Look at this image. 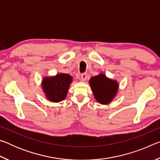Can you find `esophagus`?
<instances>
[{"instance_id":"obj_1","label":"esophagus","mask_w":160,"mask_h":160,"mask_svg":"<svg viewBox=\"0 0 160 160\" xmlns=\"http://www.w3.org/2000/svg\"><path fill=\"white\" fill-rule=\"evenodd\" d=\"M87 78H88V74L87 73H82L80 75V80L81 81H85L86 80Z\"/></svg>"}]
</instances>
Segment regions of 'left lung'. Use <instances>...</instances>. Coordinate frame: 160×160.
<instances>
[{"label": "left lung", "instance_id": "1", "mask_svg": "<svg viewBox=\"0 0 160 160\" xmlns=\"http://www.w3.org/2000/svg\"><path fill=\"white\" fill-rule=\"evenodd\" d=\"M89 82L94 98L101 104H109L117 94L118 82L107 78L104 73L92 77Z\"/></svg>", "mask_w": 160, "mask_h": 160}]
</instances>
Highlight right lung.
<instances>
[{"instance_id":"1","label":"right lung","mask_w":160,"mask_h":160,"mask_svg":"<svg viewBox=\"0 0 160 160\" xmlns=\"http://www.w3.org/2000/svg\"><path fill=\"white\" fill-rule=\"evenodd\" d=\"M72 78L68 74L58 73L55 76L45 77L42 88L45 97L51 102H60L66 98Z\"/></svg>"}]
</instances>
